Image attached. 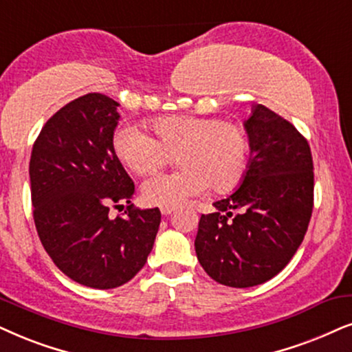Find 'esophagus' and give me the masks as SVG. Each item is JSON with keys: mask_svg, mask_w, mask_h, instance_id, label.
<instances>
[{"mask_svg": "<svg viewBox=\"0 0 352 352\" xmlns=\"http://www.w3.org/2000/svg\"><path fill=\"white\" fill-rule=\"evenodd\" d=\"M161 212H162L164 216H168V214H172V212H173V208H166V206H164V208H161Z\"/></svg>", "mask_w": 352, "mask_h": 352, "instance_id": "esophagus-1", "label": "esophagus"}]
</instances>
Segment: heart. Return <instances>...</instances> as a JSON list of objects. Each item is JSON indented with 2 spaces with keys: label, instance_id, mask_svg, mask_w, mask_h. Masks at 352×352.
<instances>
[{
  "label": "heart",
  "instance_id": "heart-1",
  "mask_svg": "<svg viewBox=\"0 0 352 352\" xmlns=\"http://www.w3.org/2000/svg\"><path fill=\"white\" fill-rule=\"evenodd\" d=\"M157 140L133 124L113 133V153L124 167L138 175H151L179 154L184 168L149 179L143 197L149 204L179 208L211 186L229 191L240 184L248 168L250 141L237 123L221 118L175 115L154 120Z\"/></svg>",
  "mask_w": 352,
  "mask_h": 352
}]
</instances>
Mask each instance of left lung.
Returning a JSON list of instances; mask_svg holds the SVG:
<instances>
[{
  "label": "left lung",
  "instance_id": "8db88e82",
  "mask_svg": "<svg viewBox=\"0 0 352 352\" xmlns=\"http://www.w3.org/2000/svg\"><path fill=\"white\" fill-rule=\"evenodd\" d=\"M243 126L250 141L245 175L214 203L216 212L201 216L195 239L199 265L229 287L258 286L284 270L314 209L312 153L294 124L256 104Z\"/></svg>",
  "mask_w": 352,
  "mask_h": 352
}]
</instances>
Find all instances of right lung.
<instances>
[{"label": "right lung", "instance_id": "1", "mask_svg": "<svg viewBox=\"0 0 352 352\" xmlns=\"http://www.w3.org/2000/svg\"><path fill=\"white\" fill-rule=\"evenodd\" d=\"M120 104L86 94L60 109L35 140L29 175L35 229L53 263L82 286L113 289L153 250L161 211L133 208L135 184L113 153ZM129 204L126 218L108 216Z\"/></svg>", "mask_w": 352, "mask_h": 352}]
</instances>
